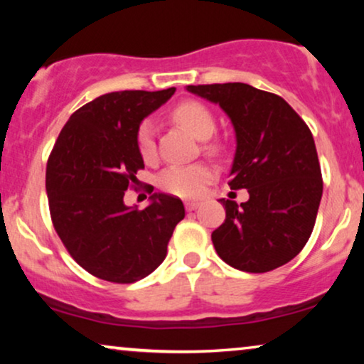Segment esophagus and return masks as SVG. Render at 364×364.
Masks as SVG:
<instances>
[{
	"mask_svg": "<svg viewBox=\"0 0 364 364\" xmlns=\"http://www.w3.org/2000/svg\"><path fill=\"white\" fill-rule=\"evenodd\" d=\"M198 207H200V202H197V200H187V202H186L187 212L196 210V208H198Z\"/></svg>",
	"mask_w": 364,
	"mask_h": 364,
	"instance_id": "esophagus-1",
	"label": "esophagus"
}]
</instances>
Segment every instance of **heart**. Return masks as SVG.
<instances>
[{
	"mask_svg": "<svg viewBox=\"0 0 364 364\" xmlns=\"http://www.w3.org/2000/svg\"><path fill=\"white\" fill-rule=\"evenodd\" d=\"M173 121L186 127L193 137L205 141L215 131V119L212 112L197 101L181 102L172 111ZM137 151L146 162H152L157 156L156 136L151 121L141 122L137 129ZM215 151V146L212 147ZM215 173L207 164H191V166H171L159 176V187L177 197L192 198L200 196L205 187L213 181Z\"/></svg>",
	"mask_w": 364,
	"mask_h": 364,
	"instance_id": "obj_1",
	"label": "heart"
}]
</instances>
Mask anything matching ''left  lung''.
<instances>
[{
    "instance_id": "obj_1",
    "label": "left lung",
    "mask_w": 364,
    "mask_h": 364,
    "mask_svg": "<svg viewBox=\"0 0 364 364\" xmlns=\"http://www.w3.org/2000/svg\"><path fill=\"white\" fill-rule=\"evenodd\" d=\"M187 91L230 117L237 151L228 186L250 196L240 205L220 198L225 222L212 232L218 257L248 273L285 265L306 245L323 193L311 131L285 99L250 84H202Z\"/></svg>"
}]
</instances>
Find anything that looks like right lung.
Returning a JSON list of instances; mask_svg holds the SVG:
<instances>
[{"instance_id": "1", "label": "right lung", "mask_w": 364, "mask_h": 364, "mask_svg": "<svg viewBox=\"0 0 364 364\" xmlns=\"http://www.w3.org/2000/svg\"><path fill=\"white\" fill-rule=\"evenodd\" d=\"M173 92L176 87L96 97L69 117L48 159L53 225L69 255L101 280L134 283L152 273L186 217L181 198L167 193H154L144 210L124 203L144 168L137 129Z\"/></svg>"}]
</instances>
